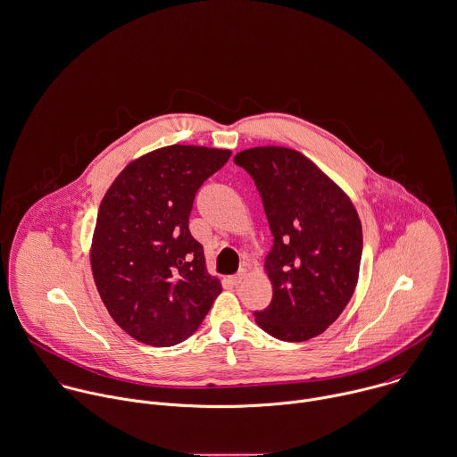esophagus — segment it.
<instances>
[{
  "mask_svg": "<svg viewBox=\"0 0 457 457\" xmlns=\"http://www.w3.org/2000/svg\"><path fill=\"white\" fill-rule=\"evenodd\" d=\"M246 275H248V273H246V270H241L237 275H234V277H232V282H234L236 286H239V284L246 278Z\"/></svg>",
  "mask_w": 457,
  "mask_h": 457,
  "instance_id": "34e87169",
  "label": "esophagus"
}]
</instances>
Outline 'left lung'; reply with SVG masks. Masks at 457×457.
Returning a JSON list of instances; mask_svg holds the SVG:
<instances>
[{"label": "left lung", "mask_w": 457, "mask_h": 457, "mask_svg": "<svg viewBox=\"0 0 457 457\" xmlns=\"http://www.w3.org/2000/svg\"><path fill=\"white\" fill-rule=\"evenodd\" d=\"M234 162L255 180L273 234L264 261L273 300L255 320L286 342L313 338L354 295L363 246L358 212L344 189L295 149L253 147Z\"/></svg>", "instance_id": "1"}]
</instances>
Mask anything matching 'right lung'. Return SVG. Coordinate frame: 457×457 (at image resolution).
<instances>
[{"mask_svg": "<svg viewBox=\"0 0 457 457\" xmlns=\"http://www.w3.org/2000/svg\"><path fill=\"white\" fill-rule=\"evenodd\" d=\"M230 154L161 147L131 161L106 191L90 264L103 303L135 340L154 347L182 342L221 293L187 223L198 187Z\"/></svg>", "mask_w": 457, "mask_h": 457, "instance_id": "add662e5", "label": "right lung"}]
</instances>
